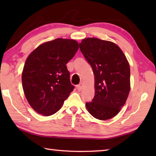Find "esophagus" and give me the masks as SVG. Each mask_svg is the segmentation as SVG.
<instances>
[{"instance_id": "esophagus-1", "label": "esophagus", "mask_w": 156, "mask_h": 156, "mask_svg": "<svg viewBox=\"0 0 156 156\" xmlns=\"http://www.w3.org/2000/svg\"><path fill=\"white\" fill-rule=\"evenodd\" d=\"M83 87H84V84L83 83H80L79 84H78L77 86H76V88H77V89L78 91H82V89H83Z\"/></svg>"}]
</instances>
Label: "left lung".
Listing matches in <instances>:
<instances>
[{"instance_id":"1","label":"left lung","mask_w":156,"mask_h":156,"mask_svg":"<svg viewBox=\"0 0 156 156\" xmlns=\"http://www.w3.org/2000/svg\"><path fill=\"white\" fill-rule=\"evenodd\" d=\"M80 49L95 77V96L86 102L90 114L105 120L118 114L130 91V68L117 44L96 38L83 39Z\"/></svg>"}]
</instances>
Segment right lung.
Returning <instances> with one entry per match:
<instances>
[{
	"label": "right lung",
	"instance_id": "obj_1",
	"mask_svg": "<svg viewBox=\"0 0 156 156\" xmlns=\"http://www.w3.org/2000/svg\"><path fill=\"white\" fill-rule=\"evenodd\" d=\"M78 47L74 40L56 38L41 44L27 57L22 73L23 88L29 104L39 114L56 113L74 89L66 65Z\"/></svg>",
	"mask_w": 156,
	"mask_h": 156
}]
</instances>
